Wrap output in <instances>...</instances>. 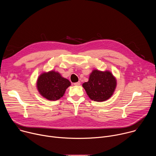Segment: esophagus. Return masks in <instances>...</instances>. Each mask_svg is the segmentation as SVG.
Wrapping results in <instances>:
<instances>
[{
	"label": "esophagus",
	"mask_w": 156,
	"mask_h": 156,
	"mask_svg": "<svg viewBox=\"0 0 156 156\" xmlns=\"http://www.w3.org/2000/svg\"><path fill=\"white\" fill-rule=\"evenodd\" d=\"M80 84H81V83H80V81H78V82L75 83H74V85H75V86H80Z\"/></svg>",
	"instance_id": "obj_1"
}]
</instances>
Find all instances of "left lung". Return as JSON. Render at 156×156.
Returning a JSON list of instances; mask_svg holds the SVG:
<instances>
[{
	"instance_id": "left-lung-1",
	"label": "left lung",
	"mask_w": 156,
	"mask_h": 156,
	"mask_svg": "<svg viewBox=\"0 0 156 156\" xmlns=\"http://www.w3.org/2000/svg\"><path fill=\"white\" fill-rule=\"evenodd\" d=\"M82 86L91 100L103 102L114 94L117 87V79L108 70L94 69L90 73L88 81Z\"/></svg>"
}]
</instances>
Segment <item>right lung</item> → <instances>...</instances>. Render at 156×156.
<instances>
[{
    "label": "right lung",
    "instance_id": "1",
    "mask_svg": "<svg viewBox=\"0 0 156 156\" xmlns=\"http://www.w3.org/2000/svg\"><path fill=\"white\" fill-rule=\"evenodd\" d=\"M70 85L71 83L69 80L63 78L59 72L55 70L42 72L36 81L39 93L49 101H57L62 98Z\"/></svg>",
    "mask_w": 156,
    "mask_h": 156
}]
</instances>
